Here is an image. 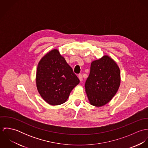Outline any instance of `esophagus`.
<instances>
[{"mask_svg": "<svg viewBox=\"0 0 148 148\" xmlns=\"http://www.w3.org/2000/svg\"><path fill=\"white\" fill-rule=\"evenodd\" d=\"M79 80H80V82H82V81H83V76H82V75H81V74L79 75Z\"/></svg>", "mask_w": 148, "mask_h": 148, "instance_id": "34e87169", "label": "esophagus"}]
</instances>
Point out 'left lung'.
I'll return each mask as SVG.
<instances>
[{
	"label": "left lung",
	"instance_id": "obj_1",
	"mask_svg": "<svg viewBox=\"0 0 148 148\" xmlns=\"http://www.w3.org/2000/svg\"><path fill=\"white\" fill-rule=\"evenodd\" d=\"M120 81L119 67L109 56L92 62L85 84L90 104L101 106L109 103L117 93Z\"/></svg>",
	"mask_w": 148,
	"mask_h": 148
}]
</instances>
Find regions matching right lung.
Here are the masks:
<instances>
[{
    "label": "right lung",
    "instance_id": "obj_1",
    "mask_svg": "<svg viewBox=\"0 0 148 148\" xmlns=\"http://www.w3.org/2000/svg\"><path fill=\"white\" fill-rule=\"evenodd\" d=\"M36 82L42 97L52 106L65 103L72 90L80 83L72 68L56 49L47 53L39 62Z\"/></svg>",
    "mask_w": 148,
    "mask_h": 148
}]
</instances>
